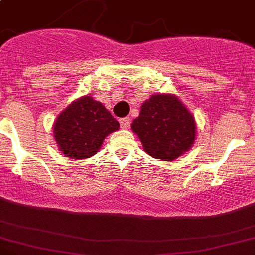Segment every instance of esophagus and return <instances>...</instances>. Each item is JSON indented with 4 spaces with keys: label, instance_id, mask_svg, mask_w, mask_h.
Wrapping results in <instances>:
<instances>
[{
    "label": "esophagus",
    "instance_id": "34e87169",
    "mask_svg": "<svg viewBox=\"0 0 255 255\" xmlns=\"http://www.w3.org/2000/svg\"><path fill=\"white\" fill-rule=\"evenodd\" d=\"M120 125H121V128H128L130 125V119L129 117H123V119H120Z\"/></svg>",
    "mask_w": 255,
    "mask_h": 255
}]
</instances>
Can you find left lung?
Wrapping results in <instances>:
<instances>
[{
    "label": "left lung",
    "instance_id": "obj_1",
    "mask_svg": "<svg viewBox=\"0 0 255 255\" xmlns=\"http://www.w3.org/2000/svg\"><path fill=\"white\" fill-rule=\"evenodd\" d=\"M132 130L140 139L145 152L152 157L173 161L192 146L195 120L174 96H152L142 103Z\"/></svg>",
    "mask_w": 255,
    "mask_h": 255
}]
</instances>
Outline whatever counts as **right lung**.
<instances>
[{
    "instance_id": "obj_1",
    "label": "right lung",
    "mask_w": 255,
    "mask_h": 255,
    "mask_svg": "<svg viewBox=\"0 0 255 255\" xmlns=\"http://www.w3.org/2000/svg\"><path fill=\"white\" fill-rule=\"evenodd\" d=\"M120 123L102 103L83 97L61 113L54 123V138L66 157L83 159L96 155L108 134Z\"/></svg>"
}]
</instances>
